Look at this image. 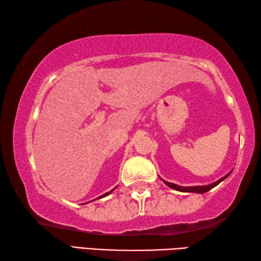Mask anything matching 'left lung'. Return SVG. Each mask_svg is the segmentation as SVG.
<instances>
[{
    "mask_svg": "<svg viewBox=\"0 0 261 261\" xmlns=\"http://www.w3.org/2000/svg\"><path fill=\"white\" fill-rule=\"evenodd\" d=\"M231 173V171H230ZM230 173H228L226 176H223L222 178H220L219 180H216V182L214 183H211L208 185H196V187H180V185H177V184H174V183H170V182H167V180L162 179L163 183H165L166 185H168V187L176 190V191H180V192H193V193H205L207 191H210V190L213 189L214 187H216V185L220 184L221 182H222L223 179H226L229 175H230Z\"/></svg>",
    "mask_w": 261,
    "mask_h": 261,
    "instance_id": "1",
    "label": "left lung"
}]
</instances>
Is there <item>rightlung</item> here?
<instances>
[{
	"label": "right lung",
	"instance_id": "obj_1",
	"mask_svg": "<svg viewBox=\"0 0 261 261\" xmlns=\"http://www.w3.org/2000/svg\"><path fill=\"white\" fill-rule=\"evenodd\" d=\"M115 189H116V188H114V189L112 190V191H109V192H107V193H105V194H102V196H100L99 198H103V197H106V196H108V194H110V193H112V192L114 191V190H115Z\"/></svg>",
	"mask_w": 261,
	"mask_h": 261
}]
</instances>
